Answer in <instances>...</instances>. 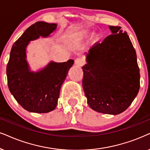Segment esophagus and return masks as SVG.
I'll list each match as a JSON object with an SVG mask.
<instances>
[{
  "label": "esophagus",
  "instance_id": "esophagus-1",
  "mask_svg": "<svg viewBox=\"0 0 150 150\" xmlns=\"http://www.w3.org/2000/svg\"><path fill=\"white\" fill-rule=\"evenodd\" d=\"M83 64H84V61H83V60L81 59V58H78L75 60V65L78 66V67H81V66H82L83 65Z\"/></svg>",
  "mask_w": 150,
  "mask_h": 150
}]
</instances>
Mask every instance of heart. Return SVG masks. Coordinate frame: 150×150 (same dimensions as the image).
Here are the masks:
<instances>
[{
  "label": "heart",
  "instance_id": "heart-1",
  "mask_svg": "<svg viewBox=\"0 0 150 150\" xmlns=\"http://www.w3.org/2000/svg\"><path fill=\"white\" fill-rule=\"evenodd\" d=\"M91 35H92V32H91L90 31L88 30H85L80 33L79 35V38H81V39H85V38H89ZM92 39L94 42L98 41V40L100 39V35L99 34H97V33L96 34H94L92 36Z\"/></svg>",
  "mask_w": 150,
  "mask_h": 150
}]
</instances>
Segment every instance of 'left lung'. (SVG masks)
I'll return each instance as SVG.
<instances>
[{
  "mask_svg": "<svg viewBox=\"0 0 150 150\" xmlns=\"http://www.w3.org/2000/svg\"><path fill=\"white\" fill-rule=\"evenodd\" d=\"M112 34L85 53L83 87L87 103L103 114L127 110L140 88L137 53L127 32L109 26Z\"/></svg>",
  "mask_w": 150,
  "mask_h": 150,
  "instance_id": "obj_1",
  "label": "left lung"
}]
</instances>
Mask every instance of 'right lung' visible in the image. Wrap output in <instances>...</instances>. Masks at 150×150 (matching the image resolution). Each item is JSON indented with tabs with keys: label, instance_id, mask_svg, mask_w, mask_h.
<instances>
[{
	"label": "right lung",
	"instance_id": "add662e5",
	"mask_svg": "<svg viewBox=\"0 0 150 150\" xmlns=\"http://www.w3.org/2000/svg\"><path fill=\"white\" fill-rule=\"evenodd\" d=\"M57 28L56 23L38 21L31 25L13 43L7 65V84L11 94L25 110L47 113L58 104L60 90L74 60L56 63L51 61L34 71L27 60V47L31 41L48 38Z\"/></svg>",
	"mask_w": 150,
	"mask_h": 150
}]
</instances>
